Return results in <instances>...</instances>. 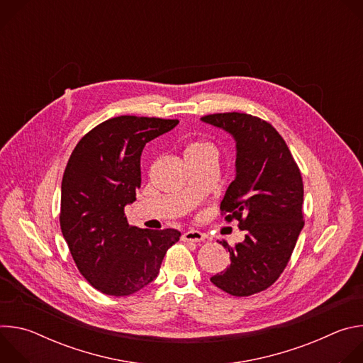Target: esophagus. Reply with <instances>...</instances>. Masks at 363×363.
<instances>
[{
  "label": "esophagus",
  "instance_id": "esophagus-1",
  "mask_svg": "<svg viewBox=\"0 0 363 363\" xmlns=\"http://www.w3.org/2000/svg\"><path fill=\"white\" fill-rule=\"evenodd\" d=\"M203 238L205 235L198 230H188L182 235L184 241H191V242H199V241H203Z\"/></svg>",
  "mask_w": 363,
  "mask_h": 363
}]
</instances>
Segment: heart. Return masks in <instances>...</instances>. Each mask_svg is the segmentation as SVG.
<instances>
[{
	"label": "heart",
	"instance_id": "b5f03b06",
	"mask_svg": "<svg viewBox=\"0 0 363 363\" xmlns=\"http://www.w3.org/2000/svg\"><path fill=\"white\" fill-rule=\"evenodd\" d=\"M205 149H214V147L206 142H195V143L189 145V147L186 150H205Z\"/></svg>",
	"mask_w": 363,
	"mask_h": 363
}]
</instances>
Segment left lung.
Segmentation results:
<instances>
[{
  "instance_id": "obj_1",
  "label": "left lung",
  "mask_w": 363,
  "mask_h": 363,
  "mask_svg": "<svg viewBox=\"0 0 363 363\" xmlns=\"http://www.w3.org/2000/svg\"><path fill=\"white\" fill-rule=\"evenodd\" d=\"M233 135L235 179L221 201L225 221H238L242 242L230 247V266L211 277L223 291L247 297L269 289L284 272L303 220L300 169L280 133L266 121L228 112L201 118Z\"/></svg>"
}]
</instances>
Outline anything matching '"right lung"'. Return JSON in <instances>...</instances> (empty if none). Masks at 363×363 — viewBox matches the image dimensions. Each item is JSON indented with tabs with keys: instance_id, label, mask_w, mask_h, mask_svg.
<instances>
[{
	"instance_id": "1",
	"label": "right lung",
	"mask_w": 363,
	"mask_h": 363,
	"mask_svg": "<svg viewBox=\"0 0 363 363\" xmlns=\"http://www.w3.org/2000/svg\"><path fill=\"white\" fill-rule=\"evenodd\" d=\"M178 123L112 118L87 132L70 155L62 182L60 227L79 272L101 293L129 296L146 287L181 237L174 228L132 227L125 216L140 188L145 145Z\"/></svg>"
}]
</instances>
